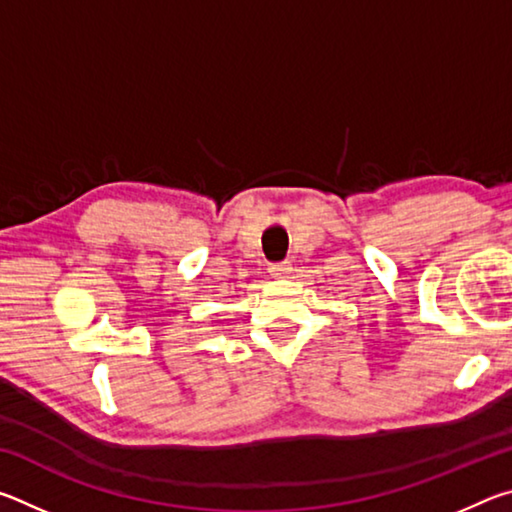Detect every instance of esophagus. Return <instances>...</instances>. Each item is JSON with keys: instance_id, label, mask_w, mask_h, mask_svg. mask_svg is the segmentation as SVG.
I'll return each instance as SVG.
<instances>
[{"instance_id": "obj_1", "label": "esophagus", "mask_w": 512, "mask_h": 512, "mask_svg": "<svg viewBox=\"0 0 512 512\" xmlns=\"http://www.w3.org/2000/svg\"><path fill=\"white\" fill-rule=\"evenodd\" d=\"M291 271V264L289 262H273V264H268V273H271L273 277H282V275H287Z\"/></svg>"}]
</instances>
